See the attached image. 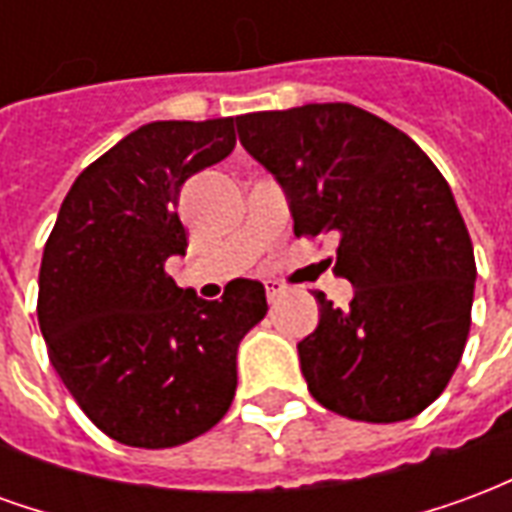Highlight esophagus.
Here are the masks:
<instances>
[{"instance_id":"34e87169","label":"esophagus","mask_w":512,"mask_h":512,"mask_svg":"<svg viewBox=\"0 0 512 512\" xmlns=\"http://www.w3.org/2000/svg\"><path fill=\"white\" fill-rule=\"evenodd\" d=\"M285 293V288H282V282H274V279H268L266 282V296L268 301H277L279 296Z\"/></svg>"}]
</instances>
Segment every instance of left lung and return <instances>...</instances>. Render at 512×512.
I'll use <instances>...</instances> for the list:
<instances>
[{"label": "left lung", "instance_id": "obj_1", "mask_svg": "<svg viewBox=\"0 0 512 512\" xmlns=\"http://www.w3.org/2000/svg\"><path fill=\"white\" fill-rule=\"evenodd\" d=\"M249 156L288 197L293 233H334L348 310L315 290L299 343L310 395L362 422L417 417L450 384L472 326L474 249L447 180L422 147L351 104L235 117Z\"/></svg>", "mask_w": 512, "mask_h": 512}]
</instances>
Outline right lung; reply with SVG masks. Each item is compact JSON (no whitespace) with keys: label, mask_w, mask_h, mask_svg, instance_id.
<instances>
[{"label":"right lung","mask_w":512,"mask_h":512,"mask_svg":"<svg viewBox=\"0 0 512 512\" xmlns=\"http://www.w3.org/2000/svg\"><path fill=\"white\" fill-rule=\"evenodd\" d=\"M235 147V120H158L73 180L40 263L38 323L62 384L106 436L164 450L227 414L238 345L263 321L266 288L235 279L222 301L164 271L186 255L183 183Z\"/></svg>","instance_id":"1"}]
</instances>
